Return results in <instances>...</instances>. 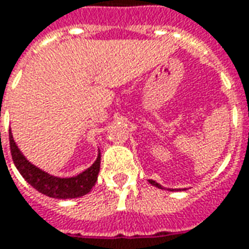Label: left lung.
I'll return each instance as SVG.
<instances>
[{"label":"left lung","mask_w":249,"mask_h":249,"mask_svg":"<svg viewBox=\"0 0 249 249\" xmlns=\"http://www.w3.org/2000/svg\"><path fill=\"white\" fill-rule=\"evenodd\" d=\"M149 183H152L153 186H156V188H159V189H164L160 183H158L156 181H153V179H149ZM170 191H174V189H170Z\"/></svg>","instance_id":"1"}]
</instances>
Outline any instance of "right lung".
Segmentation results:
<instances>
[{
    "label": "right lung",
    "instance_id": "add662e5",
    "mask_svg": "<svg viewBox=\"0 0 249 249\" xmlns=\"http://www.w3.org/2000/svg\"><path fill=\"white\" fill-rule=\"evenodd\" d=\"M9 145H11L12 159L16 168L19 170L20 174L23 175V178L42 195L53 198H63V200L81 197V196L88 195L91 191V188L96 185L98 173H100V160H101L100 151H98L96 161L88 170H85L83 173L75 177L60 178V177L48 174L46 171H42L41 168L31 164L18 148L11 130H9Z\"/></svg>",
    "mask_w": 249,
    "mask_h": 249
}]
</instances>
